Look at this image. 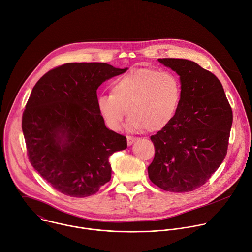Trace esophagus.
Instances as JSON below:
<instances>
[{"label": "esophagus", "instance_id": "1", "mask_svg": "<svg viewBox=\"0 0 252 252\" xmlns=\"http://www.w3.org/2000/svg\"><path fill=\"white\" fill-rule=\"evenodd\" d=\"M126 140H127V145L130 146V145L136 140V137H133V136H126Z\"/></svg>", "mask_w": 252, "mask_h": 252}]
</instances>
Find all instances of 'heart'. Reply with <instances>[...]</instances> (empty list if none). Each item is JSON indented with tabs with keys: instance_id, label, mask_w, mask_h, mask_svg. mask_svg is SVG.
I'll return each mask as SVG.
<instances>
[{
	"instance_id": "obj_1",
	"label": "heart",
	"mask_w": 252,
	"mask_h": 252,
	"mask_svg": "<svg viewBox=\"0 0 252 252\" xmlns=\"http://www.w3.org/2000/svg\"><path fill=\"white\" fill-rule=\"evenodd\" d=\"M112 94L99 96L98 110L112 130L122 128L127 113V128L149 131L164 128L176 116L182 85L172 71L139 68L117 78Z\"/></svg>"
}]
</instances>
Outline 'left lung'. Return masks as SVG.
<instances>
[{"mask_svg": "<svg viewBox=\"0 0 252 252\" xmlns=\"http://www.w3.org/2000/svg\"><path fill=\"white\" fill-rule=\"evenodd\" d=\"M158 61L179 75L182 97L171 123L150 137L155 155L148 176L165 191L190 192L204 185L223 161L232 112L213 73L187 59Z\"/></svg>", "mask_w": 252, "mask_h": 252, "instance_id": "obj_1", "label": "left lung"}]
</instances>
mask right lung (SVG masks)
I'll list each match as a JSON object with an SVG mask.
<instances>
[{
    "mask_svg": "<svg viewBox=\"0 0 252 252\" xmlns=\"http://www.w3.org/2000/svg\"><path fill=\"white\" fill-rule=\"evenodd\" d=\"M126 70L99 62L67 63L33 87L22 121L29 159L60 193L88 197L111 180L109 157L127 143L106 126L97 89Z\"/></svg>",
    "mask_w": 252,
    "mask_h": 252,
    "instance_id": "1",
    "label": "right lung"
}]
</instances>
